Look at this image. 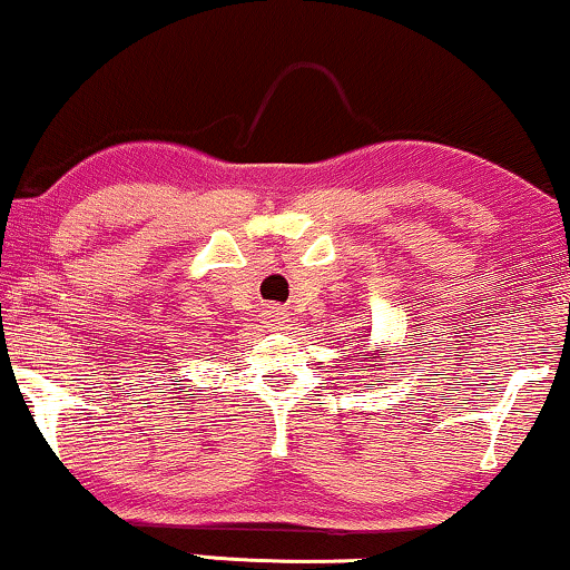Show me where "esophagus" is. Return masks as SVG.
I'll return each instance as SVG.
<instances>
[{
    "label": "esophagus",
    "mask_w": 570,
    "mask_h": 570,
    "mask_svg": "<svg viewBox=\"0 0 570 570\" xmlns=\"http://www.w3.org/2000/svg\"><path fill=\"white\" fill-rule=\"evenodd\" d=\"M267 322H269L272 326H283V322H285V314H283V311H279V308H269Z\"/></svg>",
    "instance_id": "esophagus-1"
}]
</instances>
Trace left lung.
I'll use <instances>...</instances> for the list:
<instances>
[{"mask_svg":"<svg viewBox=\"0 0 570 570\" xmlns=\"http://www.w3.org/2000/svg\"><path fill=\"white\" fill-rule=\"evenodd\" d=\"M384 353H386V350H371V361H365L363 368L373 371L376 365H384Z\"/></svg>","mask_w":570,"mask_h":570,"instance_id":"8db88e82","label":"left lung"}]
</instances>
